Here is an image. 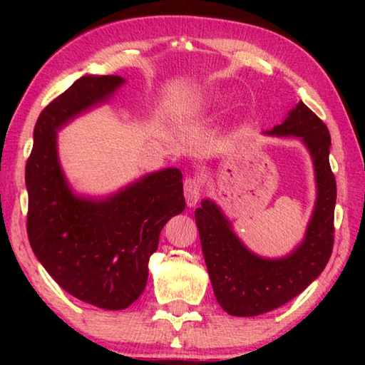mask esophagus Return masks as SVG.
Returning a JSON list of instances; mask_svg holds the SVG:
<instances>
[{
  "instance_id": "34e87169",
  "label": "esophagus",
  "mask_w": 365,
  "mask_h": 365,
  "mask_svg": "<svg viewBox=\"0 0 365 365\" xmlns=\"http://www.w3.org/2000/svg\"><path fill=\"white\" fill-rule=\"evenodd\" d=\"M183 193H185V200H187V205L190 207L196 206L197 201L201 200V195H202V188H201L200 180H196V178H193V177L185 178Z\"/></svg>"
}]
</instances>
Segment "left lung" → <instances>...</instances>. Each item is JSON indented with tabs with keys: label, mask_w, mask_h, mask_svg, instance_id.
<instances>
[{
	"label": "left lung",
	"mask_w": 365,
	"mask_h": 365,
	"mask_svg": "<svg viewBox=\"0 0 365 365\" xmlns=\"http://www.w3.org/2000/svg\"><path fill=\"white\" fill-rule=\"evenodd\" d=\"M265 133L302 140L312 156L317 200L302 243L280 259L252 255L219 206L211 200L201 201L195 219L209 279L222 309L237 317L259 316L292 301L322 274L333 250L336 182L329 160V128L299 101L280 125Z\"/></svg>",
	"instance_id": "8db88e82"
}]
</instances>
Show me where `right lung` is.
Masks as SVG:
<instances>
[{"label": "right lung", "instance_id": "obj_1", "mask_svg": "<svg viewBox=\"0 0 365 365\" xmlns=\"http://www.w3.org/2000/svg\"><path fill=\"white\" fill-rule=\"evenodd\" d=\"M123 82L119 76H85L54 98L35 123L26 165L27 235L36 259L67 293L108 311L140 298L160 230L185 209L182 172L172 168L104 200L73 195L67 185L56 132L108 101Z\"/></svg>", "mask_w": 365, "mask_h": 365}]
</instances>
